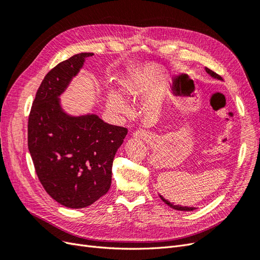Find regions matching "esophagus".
I'll return each mask as SVG.
<instances>
[{"mask_svg": "<svg viewBox=\"0 0 260 260\" xmlns=\"http://www.w3.org/2000/svg\"><path fill=\"white\" fill-rule=\"evenodd\" d=\"M133 137L137 138V139H142V140H146L149 138V133L146 131V130H137L133 132Z\"/></svg>", "mask_w": 260, "mask_h": 260, "instance_id": "obj_1", "label": "esophagus"}]
</instances>
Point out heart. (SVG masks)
<instances>
[{
	"mask_svg": "<svg viewBox=\"0 0 260 260\" xmlns=\"http://www.w3.org/2000/svg\"><path fill=\"white\" fill-rule=\"evenodd\" d=\"M122 90L128 96L133 98V99L139 96V94H140L139 84L132 79H125L122 81ZM106 100H107L108 106L111 107L113 111L118 112V113L128 112V109H129L128 102L124 99V96L120 92H118L113 89H109L106 93Z\"/></svg>",
	"mask_w": 260,
	"mask_h": 260,
	"instance_id": "b5f03b06",
	"label": "heart"
}]
</instances>
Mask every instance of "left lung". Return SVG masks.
I'll return each mask as SVG.
<instances>
[{
	"label": "left lung",
	"instance_id": "1",
	"mask_svg": "<svg viewBox=\"0 0 260 260\" xmlns=\"http://www.w3.org/2000/svg\"><path fill=\"white\" fill-rule=\"evenodd\" d=\"M205 70H206V73L207 74H209L212 78H216V79H218V80H222V78L220 77L218 74H216L215 72H212V70H210L209 68H205ZM160 196V195H159ZM160 199L167 204L168 206H170L171 208H174V209H177V210H182V211H191V210H193V209H195L194 207H186V206H180V205H172V204L169 202V201H167V200H165L162 196H160Z\"/></svg>",
	"mask_w": 260,
	"mask_h": 260
}]
</instances>
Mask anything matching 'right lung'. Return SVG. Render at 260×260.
Returning <instances> with one entry per match:
<instances>
[{
	"instance_id": "obj_1",
	"label": "right lung",
	"mask_w": 260,
	"mask_h": 260,
	"mask_svg": "<svg viewBox=\"0 0 260 260\" xmlns=\"http://www.w3.org/2000/svg\"><path fill=\"white\" fill-rule=\"evenodd\" d=\"M93 53L76 54L46 74L28 120V148L37 176L53 200L68 208H84L106 194L112 166L128 129L96 115L69 116L58 96Z\"/></svg>"
}]
</instances>
